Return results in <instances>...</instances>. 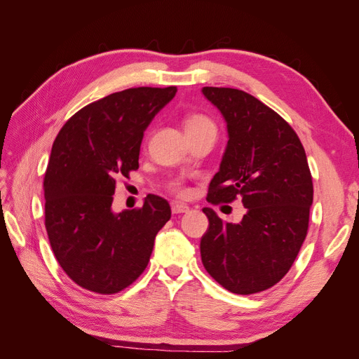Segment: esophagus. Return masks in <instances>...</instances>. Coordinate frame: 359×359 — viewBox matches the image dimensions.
Segmentation results:
<instances>
[{"mask_svg":"<svg viewBox=\"0 0 359 359\" xmlns=\"http://www.w3.org/2000/svg\"><path fill=\"white\" fill-rule=\"evenodd\" d=\"M190 208L187 205H184V203H178V202H175V203H172V212L173 214H182V212H187Z\"/></svg>","mask_w":359,"mask_h":359,"instance_id":"1","label":"esophagus"}]
</instances>
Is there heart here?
<instances>
[{
    "instance_id": "b5f03b06",
    "label": "heart",
    "mask_w": 359,
    "mask_h": 359,
    "mask_svg": "<svg viewBox=\"0 0 359 359\" xmlns=\"http://www.w3.org/2000/svg\"><path fill=\"white\" fill-rule=\"evenodd\" d=\"M184 127H186V132L187 135H194V133H199V132H203V130H208V128H215L212 119L210 116H206L203 114H190L186 116V119H184ZM170 191L175 193L177 196L180 198H186L189 194V190L187 187L184 186V182L177 180L170 182L169 186Z\"/></svg>"
}]
</instances>
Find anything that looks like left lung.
<instances>
[{
    "label": "left lung",
    "instance_id": "1",
    "mask_svg": "<svg viewBox=\"0 0 359 359\" xmlns=\"http://www.w3.org/2000/svg\"><path fill=\"white\" fill-rule=\"evenodd\" d=\"M203 95L227 124V147L206 201L241 199L240 223L223 222L211 208L201 240L202 264L217 283L238 295L277 285L299 253L309 231L313 181L298 135L252 94L203 86Z\"/></svg>",
    "mask_w": 359,
    "mask_h": 359
}]
</instances>
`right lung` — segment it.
I'll list each match as a JSON object with an SVG mask.
<instances>
[{"instance_id":"1","label":"right lung","mask_w":359,"mask_h":359,"mask_svg":"<svg viewBox=\"0 0 359 359\" xmlns=\"http://www.w3.org/2000/svg\"><path fill=\"white\" fill-rule=\"evenodd\" d=\"M177 86H139L76 112L52 145L43 181L52 252L76 285L102 295L144 273L158 231L170 219L166 199L148 194L140 208L115 214L119 178L139 168L144 132Z\"/></svg>"}]
</instances>
